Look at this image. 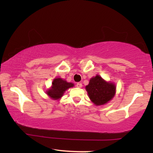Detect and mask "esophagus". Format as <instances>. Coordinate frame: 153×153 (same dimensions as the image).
Instances as JSON below:
<instances>
[{
    "label": "esophagus",
    "instance_id": "1",
    "mask_svg": "<svg viewBox=\"0 0 153 153\" xmlns=\"http://www.w3.org/2000/svg\"><path fill=\"white\" fill-rule=\"evenodd\" d=\"M76 87L77 88H81V87H82V83H76Z\"/></svg>",
    "mask_w": 153,
    "mask_h": 153
}]
</instances>
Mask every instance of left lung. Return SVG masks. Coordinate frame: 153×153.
<instances>
[{
	"mask_svg": "<svg viewBox=\"0 0 153 153\" xmlns=\"http://www.w3.org/2000/svg\"><path fill=\"white\" fill-rule=\"evenodd\" d=\"M88 97L95 105H104L113 99L116 94V85L106 82L100 75H96L85 86Z\"/></svg>",
	"mask_w": 153,
	"mask_h": 153,
	"instance_id": "1",
	"label": "left lung"
}]
</instances>
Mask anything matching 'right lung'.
Wrapping results in <instances>:
<instances>
[{
  "instance_id": "1",
  "label": "right lung",
  "mask_w": 153,
  "mask_h": 153,
  "mask_svg": "<svg viewBox=\"0 0 153 153\" xmlns=\"http://www.w3.org/2000/svg\"><path fill=\"white\" fill-rule=\"evenodd\" d=\"M74 86L72 83H68L61 78L53 79L51 88L47 91V94L53 100H58L63 95L65 91Z\"/></svg>"
}]
</instances>
